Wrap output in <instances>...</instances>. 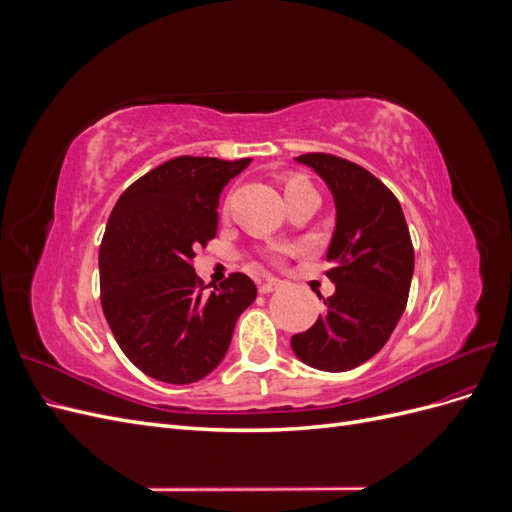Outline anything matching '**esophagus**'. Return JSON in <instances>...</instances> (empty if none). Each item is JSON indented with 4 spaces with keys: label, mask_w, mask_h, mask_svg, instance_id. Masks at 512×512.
I'll use <instances>...</instances> for the list:
<instances>
[{
    "label": "esophagus",
    "mask_w": 512,
    "mask_h": 512,
    "mask_svg": "<svg viewBox=\"0 0 512 512\" xmlns=\"http://www.w3.org/2000/svg\"><path fill=\"white\" fill-rule=\"evenodd\" d=\"M277 286H280V282H277L275 277L267 275V277H262V280L258 282V292H260V294H269V292H273Z\"/></svg>",
    "instance_id": "esophagus-1"
}]
</instances>
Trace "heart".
<instances>
[{
	"mask_svg": "<svg viewBox=\"0 0 512 512\" xmlns=\"http://www.w3.org/2000/svg\"><path fill=\"white\" fill-rule=\"evenodd\" d=\"M307 188H312V185H309V181H307V179H303V177H290V179H286V185H284L286 198H288V196H292L294 192H301V190H307ZM269 258H271L273 262H277V260H280L282 256H280V252H271V254H269Z\"/></svg>",
	"mask_w": 512,
	"mask_h": 512,
	"instance_id": "b5f03b06",
	"label": "heart"
}]
</instances>
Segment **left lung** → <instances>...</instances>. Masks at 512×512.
<instances>
[{"label": "left lung", "instance_id": "1", "mask_svg": "<svg viewBox=\"0 0 512 512\" xmlns=\"http://www.w3.org/2000/svg\"><path fill=\"white\" fill-rule=\"evenodd\" d=\"M297 162L312 166L335 200L327 252L335 292L290 346L309 367L348 371L380 352L404 314L414 271L410 230L395 194L363 166L331 153H303Z\"/></svg>", "mask_w": 512, "mask_h": 512}]
</instances>
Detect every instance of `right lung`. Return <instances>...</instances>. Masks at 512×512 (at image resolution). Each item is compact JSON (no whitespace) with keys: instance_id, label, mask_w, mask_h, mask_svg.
Masks as SVG:
<instances>
[{"instance_id":"add662e5","label":"right lung","mask_w":512,"mask_h":512,"mask_svg":"<svg viewBox=\"0 0 512 512\" xmlns=\"http://www.w3.org/2000/svg\"><path fill=\"white\" fill-rule=\"evenodd\" d=\"M252 162L173 158L136 179L100 245V301L119 348L168 384L203 380L220 365L237 318L256 299L243 273L205 292L192 260L218 232L224 185Z\"/></svg>"}]
</instances>
